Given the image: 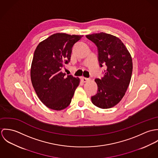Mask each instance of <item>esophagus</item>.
<instances>
[{
    "label": "esophagus",
    "instance_id": "1",
    "mask_svg": "<svg viewBox=\"0 0 158 158\" xmlns=\"http://www.w3.org/2000/svg\"><path fill=\"white\" fill-rule=\"evenodd\" d=\"M81 80H82L83 82H84V83H86V82H88L90 80L89 78H85V77H81Z\"/></svg>",
    "mask_w": 158,
    "mask_h": 158
}]
</instances>
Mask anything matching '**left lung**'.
Segmentation results:
<instances>
[{"mask_svg": "<svg viewBox=\"0 0 158 158\" xmlns=\"http://www.w3.org/2000/svg\"><path fill=\"white\" fill-rule=\"evenodd\" d=\"M98 47L100 67L106 66L105 75L96 78V95L91 97L92 103L102 109L113 108L118 104L128 89L133 72L130 53L117 37L103 32L86 36Z\"/></svg>", "mask_w": 158, "mask_h": 158, "instance_id": "8db88e82", "label": "left lung"}]
</instances>
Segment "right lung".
<instances>
[{
    "label": "right lung",
    "instance_id": "right-lung-1",
    "mask_svg": "<svg viewBox=\"0 0 158 158\" xmlns=\"http://www.w3.org/2000/svg\"><path fill=\"white\" fill-rule=\"evenodd\" d=\"M83 35L55 33L36 47L31 65L30 77L35 90L47 108L61 111L70 105L80 84L79 78L61 72L70 60L73 45Z\"/></svg>",
    "mask_w": 158,
    "mask_h": 158
}]
</instances>
